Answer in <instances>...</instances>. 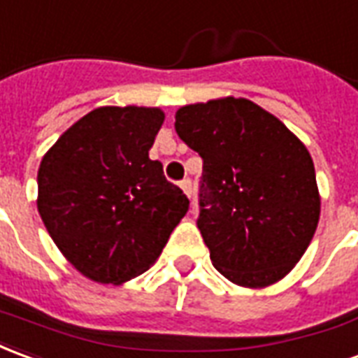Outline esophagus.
Returning a JSON list of instances; mask_svg holds the SVG:
<instances>
[{
  "label": "esophagus",
  "mask_w": 358,
  "mask_h": 358,
  "mask_svg": "<svg viewBox=\"0 0 358 358\" xmlns=\"http://www.w3.org/2000/svg\"><path fill=\"white\" fill-rule=\"evenodd\" d=\"M179 187L183 189V192L189 196V199H192V183L191 179H183L181 183H179Z\"/></svg>",
  "instance_id": "esophagus-1"
}]
</instances>
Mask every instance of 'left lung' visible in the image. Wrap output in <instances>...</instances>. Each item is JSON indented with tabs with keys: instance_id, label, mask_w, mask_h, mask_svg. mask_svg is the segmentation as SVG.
<instances>
[{
	"instance_id": "8db88e82",
	"label": "left lung",
	"mask_w": 358,
	"mask_h": 358,
	"mask_svg": "<svg viewBox=\"0 0 358 358\" xmlns=\"http://www.w3.org/2000/svg\"><path fill=\"white\" fill-rule=\"evenodd\" d=\"M175 131L204 162L199 229L215 270L241 287L283 280L320 220L305 144L270 111L233 96L179 108Z\"/></svg>"
}]
</instances>
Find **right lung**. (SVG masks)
<instances>
[{
    "label": "right lung",
    "instance_id": "add662e5",
    "mask_svg": "<svg viewBox=\"0 0 358 358\" xmlns=\"http://www.w3.org/2000/svg\"><path fill=\"white\" fill-rule=\"evenodd\" d=\"M164 119L159 108H96L40 162V217L62 255L96 283L121 285L146 272L189 210L148 156Z\"/></svg>",
    "mask_w": 358,
    "mask_h": 358
}]
</instances>
